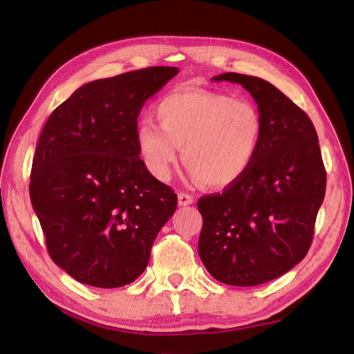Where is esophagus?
I'll use <instances>...</instances> for the list:
<instances>
[{
  "label": "esophagus",
  "instance_id": "esophagus-1",
  "mask_svg": "<svg viewBox=\"0 0 354 354\" xmlns=\"http://www.w3.org/2000/svg\"><path fill=\"white\" fill-rule=\"evenodd\" d=\"M194 202V198L189 193H178V204L179 207H187L192 205Z\"/></svg>",
  "mask_w": 354,
  "mask_h": 354
}]
</instances>
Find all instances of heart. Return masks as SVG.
Here are the masks:
<instances>
[{
  "mask_svg": "<svg viewBox=\"0 0 354 354\" xmlns=\"http://www.w3.org/2000/svg\"><path fill=\"white\" fill-rule=\"evenodd\" d=\"M158 124L141 123L135 140L146 169L169 181L181 160L194 183L222 189L242 179L257 160L263 120L254 103L225 93L190 89L156 104Z\"/></svg>",
  "mask_w": 354,
  "mask_h": 354,
  "instance_id": "heart-1",
  "label": "heart"
}]
</instances>
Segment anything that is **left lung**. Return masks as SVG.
Segmentation results:
<instances>
[{"instance_id": "obj_1", "label": "left lung", "mask_w": 354, "mask_h": 354, "mask_svg": "<svg viewBox=\"0 0 354 354\" xmlns=\"http://www.w3.org/2000/svg\"><path fill=\"white\" fill-rule=\"evenodd\" d=\"M242 85L263 120L252 167L222 193L198 201L199 257L217 281L257 286L274 280L309 251L326 194V169L312 120L260 77L223 73L213 82Z\"/></svg>"}]
</instances>
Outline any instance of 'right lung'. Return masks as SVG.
Masks as SVG:
<instances>
[{"instance_id": "add662e5", "label": "right lung", "mask_w": 354, "mask_h": 354, "mask_svg": "<svg viewBox=\"0 0 354 354\" xmlns=\"http://www.w3.org/2000/svg\"><path fill=\"white\" fill-rule=\"evenodd\" d=\"M175 66L89 82L53 111L36 146L30 199L53 261L74 280L112 289L145 272L178 196L137 149L140 111Z\"/></svg>"}]
</instances>
